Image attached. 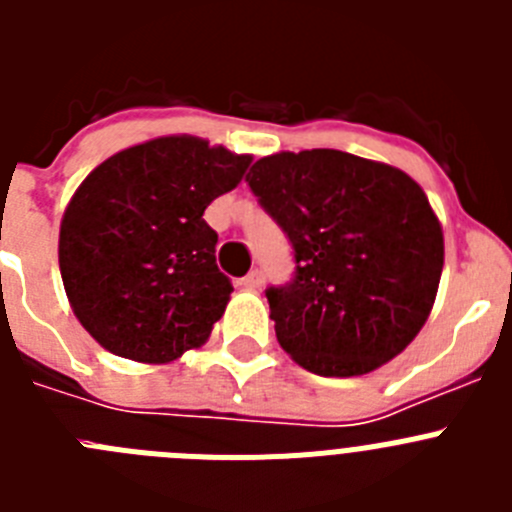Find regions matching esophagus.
Here are the masks:
<instances>
[{
    "label": "esophagus",
    "instance_id": "34e87169",
    "mask_svg": "<svg viewBox=\"0 0 512 512\" xmlns=\"http://www.w3.org/2000/svg\"><path fill=\"white\" fill-rule=\"evenodd\" d=\"M241 287L243 289H261L264 287V274H261L259 269H253L251 274H246V277L241 279Z\"/></svg>",
    "mask_w": 512,
    "mask_h": 512
}]
</instances>
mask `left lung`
Here are the masks:
<instances>
[{"mask_svg": "<svg viewBox=\"0 0 512 512\" xmlns=\"http://www.w3.org/2000/svg\"><path fill=\"white\" fill-rule=\"evenodd\" d=\"M246 182L295 248V279L266 289L279 346L320 377H359L402 354L443 271V230L423 187L333 148L271 153Z\"/></svg>", "mask_w": 512, "mask_h": 512, "instance_id": "left-lung-1", "label": "left lung"}]
</instances>
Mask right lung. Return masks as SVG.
<instances>
[{
	"label": "right lung",
	"mask_w": 512,
	"mask_h": 512,
	"mask_svg": "<svg viewBox=\"0 0 512 512\" xmlns=\"http://www.w3.org/2000/svg\"><path fill=\"white\" fill-rule=\"evenodd\" d=\"M253 156L197 135L115 153L79 184L58 233L69 305L110 354L169 364L210 338L233 284L215 264L205 210Z\"/></svg>",
	"instance_id": "obj_1"
}]
</instances>
